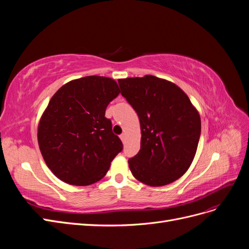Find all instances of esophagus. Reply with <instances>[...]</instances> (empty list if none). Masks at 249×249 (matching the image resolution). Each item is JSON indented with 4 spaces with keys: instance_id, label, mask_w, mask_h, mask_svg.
I'll return each mask as SVG.
<instances>
[{
    "instance_id": "1",
    "label": "esophagus",
    "mask_w": 249,
    "mask_h": 249,
    "mask_svg": "<svg viewBox=\"0 0 249 249\" xmlns=\"http://www.w3.org/2000/svg\"><path fill=\"white\" fill-rule=\"evenodd\" d=\"M120 139H122L123 141L125 140V134H124V133H123L122 135H120Z\"/></svg>"
}]
</instances>
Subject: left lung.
<instances>
[{
    "label": "left lung",
    "instance_id": "left-lung-1",
    "mask_svg": "<svg viewBox=\"0 0 249 249\" xmlns=\"http://www.w3.org/2000/svg\"><path fill=\"white\" fill-rule=\"evenodd\" d=\"M118 84L140 122V150L129 159L132 175L152 187L175 182L196 154L201 130L198 111L170 81L146 74L119 79Z\"/></svg>",
    "mask_w": 249,
    "mask_h": 249
}]
</instances>
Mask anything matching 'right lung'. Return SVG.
<instances>
[{
	"label": "right lung",
	"mask_w": 249,
	"mask_h": 249,
	"mask_svg": "<svg viewBox=\"0 0 249 249\" xmlns=\"http://www.w3.org/2000/svg\"><path fill=\"white\" fill-rule=\"evenodd\" d=\"M117 83L88 76L66 83L52 96L38 124L43 160L64 183L88 186L102 179L123 142L112 132L106 108L119 94Z\"/></svg>",
	"instance_id": "add662e5"
}]
</instances>
